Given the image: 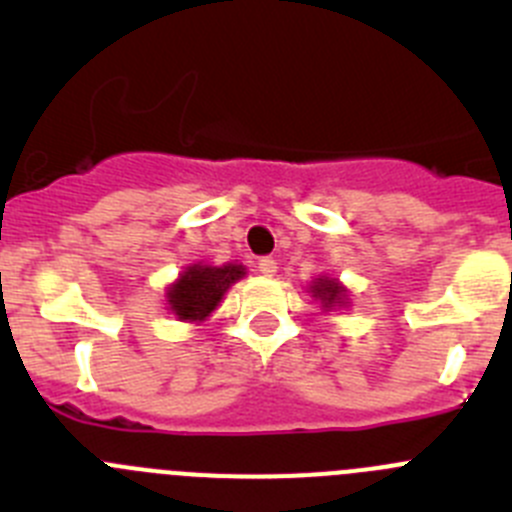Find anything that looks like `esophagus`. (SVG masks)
Returning a JSON list of instances; mask_svg holds the SVG:
<instances>
[{
  "label": "esophagus",
  "mask_w": 512,
  "mask_h": 512,
  "mask_svg": "<svg viewBox=\"0 0 512 512\" xmlns=\"http://www.w3.org/2000/svg\"><path fill=\"white\" fill-rule=\"evenodd\" d=\"M257 267H260L262 275H267V278H272V275L278 272V260H272V257H260V262H257Z\"/></svg>",
  "instance_id": "obj_1"
}]
</instances>
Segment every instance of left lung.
<instances>
[{
    "label": "left lung",
    "instance_id": "1",
    "mask_svg": "<svg viewBox=\"0 0 512 512\" xmlns=\"http://www.w3.org/2000/svg\"><path fill=\"white\" fill-rule=\"evenodd\" d=\"M310 293H313L315 300H321L323 308H333V305H346L348 303V293L336 278H315L313 285H310Z\"/></svg>",
    "mask_w": 512,
    "mask_h": 512
}]
</instances>
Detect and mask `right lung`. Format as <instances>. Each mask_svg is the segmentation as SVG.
Instances as JSON below:
<instances>
[{"label":"right lung","mask_w":512,"mask_h":512,"mask_svg":"<svg viewBox=\"0 0 512 512\" xmlns=\"http://www.w3.org/2000/svg\"><path fill=\"white\" fill-rule=\"evenodd\" d=\"M245 278V267L242 265H189L179 275L176 283L166 290V303L171 313L179 321L202 323L207 321L209 313L222 303V295L227 293L229 285Z\"/></svg>","instance_id":"right-lung-1"}]
</instances>
